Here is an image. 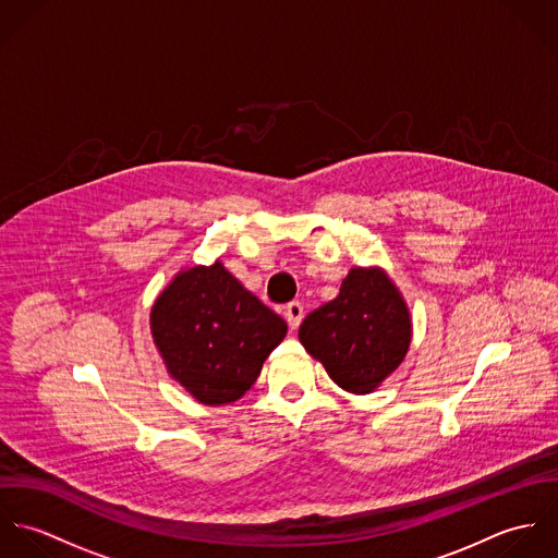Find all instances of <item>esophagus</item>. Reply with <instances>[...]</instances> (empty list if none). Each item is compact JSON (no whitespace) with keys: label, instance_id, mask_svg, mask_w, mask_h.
I'll return each mask as SVG.
<instances>
[{"label":"esophagus","instance_id":"34e87169","mask_svg":"<svg viewBox=\"0 0 558 558\" xmlns=\"http://www.w3.org/2000/svg\"><path fill=\"white\" fill-rule=\"evenodd\" d=\"M303 305L301 303H290L288 307H286V319H288V324H290V328L292 330H296L299 326H301V322H303Z\"/></svg>","mask_w":558,"mask_h":558}]
</instances>
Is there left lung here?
I'll list each match as a JSON object with an SVG mask.
<instances>
[{"mask_svg": "<svg viewBox=\"0 0 558 558\" xmlns=\"http://www.w3.org/2000/svg\"><path fill=\"white\" fill-rule=\"evenodd\" d=\"M412 337L410 312L383 268H352L337 299L303 319L299 339L335 385L365 396L403 361Z\"/></svg>", "mask_w": 558, "mask_h": 558, "instance_id": "8db88e82", "label": "left lung"}]
</instances>
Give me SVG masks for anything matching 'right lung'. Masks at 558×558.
I'll return each mask as SVG.
<instances>
[{"instance_id": "obj_1", "label": "right lung", "mask_w": 558, "mask_h": 558, "mask_svg": "<svg viewBox=\"0 0 558 558\" xmlns=\"http://www.w3.org/2000/svg\"><path fill=\"white\" fill-rule=\"evenodd\" d=\"M150 328L169 376L206 405L242 398L288 332L221 262L180 270L153 305Z\"/></svg>"}]
</instances>
